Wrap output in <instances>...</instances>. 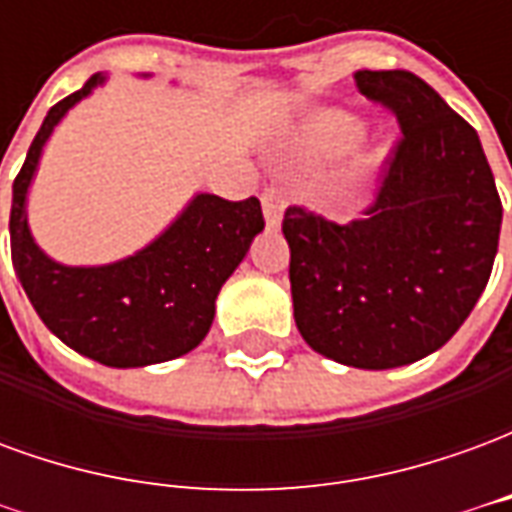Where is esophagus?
<instances>
[{
	"mask_svg": "<svg viewBox=\"0 0 512 512\" xmlns=\"http://www.w3.org/2000/svg\"><path fill=\"white\" fill-rule=\"evenodd\" d=\"M260 200H263L266 227L268 230H279V224H282V194H279L277 189H266Z\"/></svg>",
	"mask_w": 512,
	"mask_h": 512,
	"instance_id": "esophagus-1",
	"label": "esophagus"
}]
</instances>
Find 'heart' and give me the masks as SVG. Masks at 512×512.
<instances>
[{
    "label": "heart",
    "mask_w": 512,
    "mask_h": 512,
    "mask_svg": "<svg viewBox=\"0 0 512 512\" xmlns=\"http://www.w3.org/2000/svg\"><path fill=\"white\" fill-rule=\"evenodd\" d=\"M359 136H362V123L356 117L326 109L312 117L301 145L312 156H340L359 142Z\"/></svg>",
    "instance_id": "obj_1"
}]
</instances>
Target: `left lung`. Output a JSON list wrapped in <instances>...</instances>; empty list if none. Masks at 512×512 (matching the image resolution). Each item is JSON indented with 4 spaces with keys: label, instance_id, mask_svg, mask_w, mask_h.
Instances as JSON below:
<instances>
[{
    "label": "left lung",
    "instance_id": "8db88e82",
    "mask_svg": "<svg viewBox=\"0 0 512 512\" xmlns=\"http://www.w3.org/2000/svg\"><path fill=\"white\" fill-rule=\"evenodd\" d=\"M354 82L403 136L367 219L285 211L293 318L326 359L392 370L439 351L469 318L494 268L502 202L477 131L430 84L408 71H356Z\"/></svg>",
    "mask_w": 512,
    "mask_h": 512
}]
</instances>
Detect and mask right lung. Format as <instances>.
<instances>
[{
    "label": "right lung",
    "instance_id": "obj_1",
    "mask_svg": "<svg viewBox=\"0 0 512 512\" xmlns=\"http://www.w3.org/2000/svg\"><path fill=\"white\" fill-rule=\"evenodd\" d=\"M106 79L95 73L82 90L51 106L32 139L13 180L10 252L21 288L51 334L106 367H147L189 354L205 340L219 290L266 222L257 197L230 202L200 191L164 233L123 260L65 266L46 255L27 219L40 153L62 117Z\"/></svg>",
    "mask_w": 512,
    "mask_h": 512
}]
</instances>
